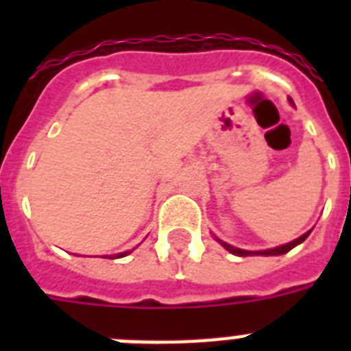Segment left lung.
Wrapping results in <instances>:
<instances>
[{
	"label": "left lung",
	"instance_id": "1",
	"mask_svg": "<svg viewBox=\"0 0 351 351\" xmlns=\"http://www.w3.org/2000/svg\"><path fill=\"white\" fill-rule=\"evenodd\" d=\"M311 231H306L304 234H300L299 239H295L293 242H288V244L284 245H278V247H273V250H264V251H247V250H240V247H234V245L228 244V242H224V240L217 239L220 242V244L224 245L226 250L230 251V253H233V255H239V256H250V255H264V256H273V255H284V253H288L289 250H293L295 245H299L300 242H304L306 239H308V234H310Z\"/></svg>",
	"mask_w": 351,
	"mask_h": 351
}]
</instances>
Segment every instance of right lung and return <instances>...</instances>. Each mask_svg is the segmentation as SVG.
Here are the masks:
<instances>
[{"label": "right lung", "instance_id": "add662e5", "mask_svg": "<svg viewBox=\"0 0 351 351\" xmlns=\"http://www.w3.org/2000/svg\"><path fill=\"white\" fill-rule=\"evenodd\" d=\"M125 255H129L127 251H125V253H118V255H114V256H118V258H120V256H125Z\"/></svg>", "mask_w": 351, "mask_h": 351}]
</instances>
